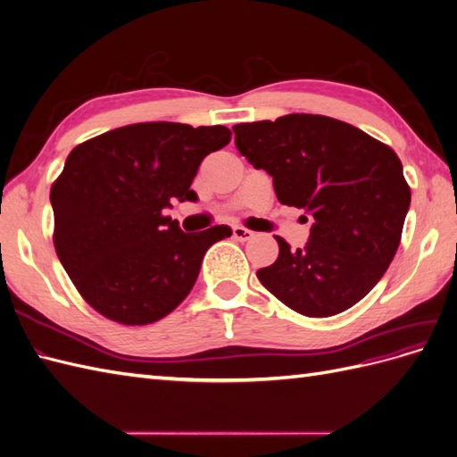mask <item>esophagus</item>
Returning a JSON list of instances; mask_svg holds the SVG:
<instances>
[{
	"label": "esophagus",
	"mask_w": 457,
	"mask_h": 457,
	"mask_svg": "<svg viewBox=\"0 0 457 457\" xmlns=\"http://www.w3.org/2000/svg\"><path fill=\"white\" fill-rule=\"evenodd\" d=\"M232 237L237 238L238 242H247V240H252L255 234L252 232V230H247V228H244V227H234L232 228Z\"/></svg>",
	"instance_id": "1"
}]
</instances>
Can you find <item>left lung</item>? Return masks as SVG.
Listing matches in <instances>:
<instances>
[{
    "label": "left lung",
    "instance_id": "8db88e82",
    "mask_svg": "<svg viewBox=\"0 0 457 457\" xmlns=\"http://www.w3.org/2000/svg\"><path fill=\"white\" fill-rule=\"evenodd\" d=\"M232 131L240 154L272 177L278 202L312 217L303 250L276 237L278 259L257 270L259 282L303 316L356 305L389 269L403 237L411 192L395 150L320 114L238 123Z\"/></svg>",
    "mask_w": 457,
    "mask_h": 457
}]
</instances>
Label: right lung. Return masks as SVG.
<instances>
[{
    "instance_id": "add662e5",
    "label": "right lung",
    "mask_w": 457,
    "mask_h": 457,
    "mask_svg": "<svg viewBox=\"0 0 457 457\" xmlns=\"http://www.w3.org/2000/svg\"><path fill=\"white\" fill-rule=\"evenodd\" d=\"M225 126L131 123L78 145L51 187L53 244L89 307L123 326L158 322L195 286L207 247L232 230L185 234L163 215L202 160L230 143Z\"/></svg>"
}]
</instances>
